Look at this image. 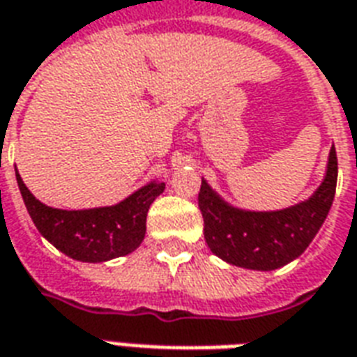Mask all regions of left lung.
Listing matches in <instances>:
<instances>
[{
  "label": "left lung",
  "mask_w": 357,
  "mask_h": 357,
  "mask_svg": "<svg viewBox=\"0 0 357 357\" xmlns=\"http://www.w3.org/2000/svg\"><path fill=\"white\" fill-rule=\"evenodd\" d=\"M337 188V152L331 146L326 175L309 199L278 211L233 207L201 178L199 211L205 243L226 264L252 271H275L297 259L328 218Z\"/></svg>",
  "instance_id": "8db88e82"
}]
</instances>
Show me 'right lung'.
Here are the masks:
<instances>
[{"mask_svg":"<svg viewBox=\"0 0 357 357\" xmlns=\"http://www.w3.org/2000/svg\"><path fill=\"white\" fill-rule=\"evenodd\" d=\"M16 182L24 205L43 237L66 256L86 264H101L137 250L146 233L150 205L165 190L163 182L152 181L116 205L66 211L48 207L37 199L18 171Z\"/></svg>","mask_w":357,"mask_h":357,"instance_id":"obj_1","label":"right lung"}]
</instances>
